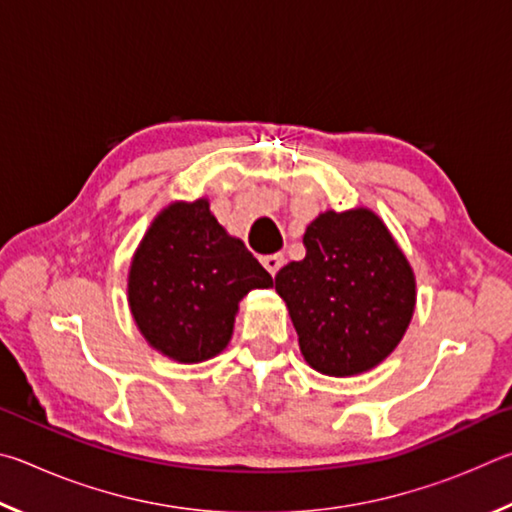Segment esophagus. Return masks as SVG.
Returning <instances> with one entry per match:
<instances>
[{"label":"esophagus","instance_id":"34e87169","mask_svg":"<svg viewBox=\"0 0 512 512\" xmlns=\"http://www.w3.org/2000/svg\"><path fill=\"white\" fill-rule=\"evenodd\" d=\"M262 264H264V268L271 275H275L277 271H280V268L284 266V255L282 253H273V255H266V257H262Z\"/></svg>","mask_w":512,"mask_h":512}]
</instances>
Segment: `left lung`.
I'll return each instance as SVG.
<instances>
[{
  "mask_svg": "<svg viewBox=\"0 0 512 512\" xmlns=\"http://www.w3.org/2000/svg\"><path fill=\"white\" fill-rule=\"evenodd\" d=\"M305 259L275 275L300 352L329 377L379 366L402 341L415 309V275L384 221L357 207L307 225Z\"/></svg>",
  "mask_w": 512,
  "mask_h": 512,
  "instance_id": "1",
  "label": "left lung"
}]
</instances>
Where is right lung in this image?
<instances>
[{
	"label": "right lung",
	"mask_w": 512,
	"mask_h": 512,
	"mask_svg": "<svg viewBox=\"0 0 512 512\" xmlns=\"http://www.w3.org/2000/svg\"><path fill=\"white\" fill-rule=\"evenodd\" d=\"M268 287L273 277L198 198L171 203L153 219L128 271V305L151 348L198 363L230 343L239 300Z\"/></svg>",
	"instance_id": "right-lung-1"
}]
</instances>
